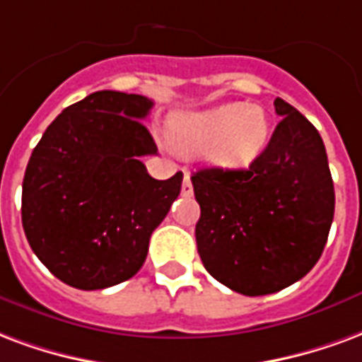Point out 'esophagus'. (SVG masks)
Masks as SVG:
<instances>
[{
	"instance_id": "1",
	"label": "esophagus",
	"mask_w": 362,
	"mask_h": 362,
	"mask_svg": "<svg viewBox=\"0 0 362 362\" xmlns=\"http://www.w3.org/2000/svg\"><path fill=\"white\" fill-rule=\"evenodd\" d=\"M181 194H183V197H191L192 194V183H191V177H189V173H185L183 187H181Z\"/></svg>"
}]
</instances>
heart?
I'll return each mask as SVG.
<instances>
[{
  "instance_id": "obj_1",
  "label": "heart",
  "mask_w": 362,
  "mask_h": 362,
  "mask_svg": "<svg viewBox=\"0 0 362 362\" xmlns=\"http://www.w3.org/2000/svg\"><path fill=\"white\" fill-rule=\"evenodd\" d=\"M270 117L262 105L221 104L177 113L168 123L170 141L189 154H206L223 170H245L270 142Z\"/></svg>"
}]
</instances>
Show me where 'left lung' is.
<instances>
[{"instance_id":"obj_1","label":"left lung","mask_w":362,"mask_h":362,"mask_svg":"<svg viewBox=\"0 0 362 362\" xmlns=\"http://www.w3.org/2000/svg\"><path fill=\"white\" fill-rule=\"evenodd\" d=\"M281 121L247 170L192 173L197 247L208 274L258 297L286 289L318 262L334 220V181L320 133L286 100Z\"/></svg>"}]
</instances>
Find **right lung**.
<instances>
[{
  "instance_id": "add662e5",
  "label": "right lung",
  "mask_w": 362,
  "mask_h": 362,
  "mask_svg": "<svg viewBox=\"0 0 362 362\" xmlns=\"http://www.w3.org/2000/svg\"><path fill=\"white\" fill-rule=\"evenodd\" d=\"M154 102L100 90L65 107L42 134L23 179V228L55 278L94 291L133 278L150 235L181 192L183 173L158 181L142 121Z\"/></svg>"
}]
</instances>
